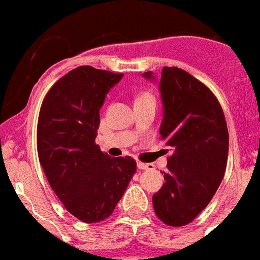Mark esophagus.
<instances>
[{"instance_id": "esophagus-1", "label": "esophagus", "mask_w": 260, "mask_h": 260, "mask_svg": "<svg viewBox=\"0 0 260 260\" xmlns=\"http://www.w3.org/2000/svg\"><path fill=\"white\" fill-rule=\"evenodd\" d=\"M137 168H139V170H144V171H153L154 165H151V163L137 162Z\"/></svg>"}]
</instances>
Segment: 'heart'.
<instances>
[{
    "instance_id": "b5f03b06",
    "label": "heart",
    "mask_w": 260,
    "mask_h": 260,
    "mask_svg": "<svg viewBox=\"0 0 260 260\" xmlns=\"http://www.w3.org/2000/svg\"><path fill=\"white\" fill-rule=\"evenodd\" d=\"M145 97H151L150 94H142V95H140L139 98H145Z\"/></svg>"
}]
</instances>
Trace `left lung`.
I'll return each mask as SVG.
<instances>
[{
    "instance_id": "1",
    "label": "left lung",
    "mask_w": 260,
    "mask_h": 260,
    "mask_svg": "<svg viewBox=\"0 0 260 260\" xmlns=\"http://www.w3.org/2000/svg\"><path fill=\"white\" fill-rule=\"evenodd\" d=\"M142 76L156 80L151 71ZM159 90L163 104L159 133L172 154L153 206L163 223L182 226L198 216L220 185L228 160V128L216 97L184 70L163 67Z\"/></svg>"
}]
</instances>
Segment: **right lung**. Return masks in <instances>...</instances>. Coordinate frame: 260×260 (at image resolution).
<instances>
[{"label":"right lung","mask_w":260,"mask_h":260,"mask_svg":"<svg viewBox=\"0 0 260 260\" xmlns=\"http://www.w3.org/2000/svg\"><path fill=\"white\" fill-rule=\"evenodd\" d=\"M123 74L80 66L51 86L37 123V153L67 211L100 223L115 210L136 172L131 156L111 158L95 144L100 110Z\"/></svg>","instance_id":"right-lung-1"}]
</instances>
